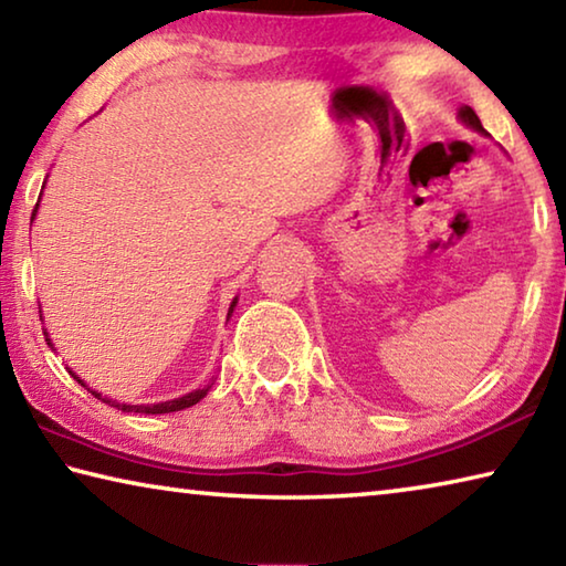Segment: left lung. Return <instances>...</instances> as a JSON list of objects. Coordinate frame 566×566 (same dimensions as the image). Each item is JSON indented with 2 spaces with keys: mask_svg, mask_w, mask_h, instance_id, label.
I'll use <instances>...</instances> for the list:
<instances>
[{
  "mask_svg": "<svg viewBox=\"0 0 566 566\" xmlns=\"http://www.w3.org/2000/svg\"><path fill=\"white\" fill-rule=\"evenodd\" d=\"M459 119H462L464 124H469V127L476 129V132H484L482 122H479V117H476L472 107H462V109H459Z\"/></svg>",
  "mask_w": 566,
  "mask_h": 566,
  "instance_id": "8db88e82",
  "label": "left lung"
}]
</instances>
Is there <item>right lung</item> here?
I'll return each instance as SVG.
<instances>
[{
    "instance_id": "obj_1",
    "label": "right lung",
    "mask_w": 566,
    "mask_h": 566,
    "mask_svg": "<svg viewBox=\"0 0 566 566\" xmlns=\"http://www.w3.org/2000/svg\"><path fill=\"white\" fill-rule=\"evenodd\" d=\"M40 207V205H36ZM36 207H34V212H32V219H34V214H36ZM234 306H237V300L229 304V314H227V319L232 317V312H234ZM44 337H46V332H44ZM46 344H50L52 347V339H46ZM76 381H80L82 387H87L84 385V381L76 377V375H72ZM212 389V385H207V387H202V389H195V391H189V395H185V397H179V399H171V401H161V405H119L117 399H109V397H102L99 391H92L94 397L97 399H102L104 405H109V407H117V409H122V411H139V415H169V411H179V409H187V407H191V405H197L199 399H205L207 397V391Z\"/></svg>"
}]
</instances>
